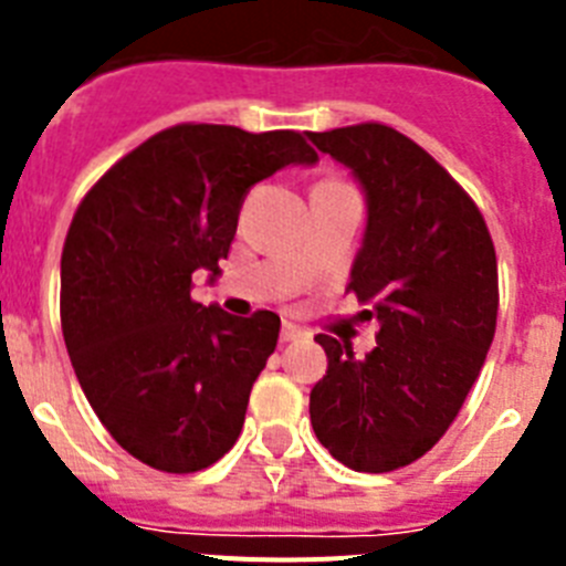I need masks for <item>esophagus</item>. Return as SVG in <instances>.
Here are the masks:
<instances>
[{
	"instance_id": "esophagus-1",
	"label": "esophagus",
	"mask_w": 566,
	"mask_h": 566,
	"mask_svg": "<svg viewBox=\"0 0 566 566\" xmlns=\"http://www.w3.org/2000/svg\"><path fill=\"white\" fill-rule=\"evenodd\" d=\"M306 337V328L294 326V323H289V319H283V328H280V339L283 343H294V339H303Z\"/></svg>"
}]
</instances>
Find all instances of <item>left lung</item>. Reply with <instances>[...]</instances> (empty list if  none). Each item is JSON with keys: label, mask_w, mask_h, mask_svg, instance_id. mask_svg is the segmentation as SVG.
Segmentation results:
<instances>
[{"label": "left lung", "mask_w": 566, "mask_h": 566, "mask_svg": "<svg viewBox=\"0 0 566 566\" xmlns=\"http://www.w3.org/2000/svg\"><path fill=\"white\" fill-rule=\"evenodd\" d=\"M368 201L348 292L377 319V348L317 334L328 371L308 413L319 444L363 473L417 462L444 437L496 334L499 269L470 195L408 135L368 122L308 133Z\"/></svg>", "instance_id": "left-lung-1"}]
</instances>
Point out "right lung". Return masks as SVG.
<instances>
[{"instance_id": "add662e5", "label": "right lung", "mask_w": 566, "mask_h": 566, "mask_svg": "<svg viewBox=\"0 0 566 566\" xmlns=\"http://www.w3.org/2000/svg\"><path fill=\"white\" fill-rule=\"evenodd\" d=\"M317 153L294 129L178 124L127 153L78 203L62 249V334L84 397L129 457L195 473L238 442L280 334L192 300L218 274L249 189Z\"/></svg>"}]
</instances>
